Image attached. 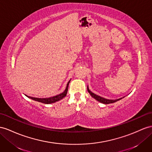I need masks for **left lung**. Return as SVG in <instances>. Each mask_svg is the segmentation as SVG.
<instances>
[{"label": "left lung", "instance_id": "1", "mask_svg": "<svg viewBox=\"0 0 152 152\" xmlns=\"http://www.w3.org/2000/svg\"><path fill=\"white\" fill-rule=\"evenodd\" d=\"M87 91H88V92H89V94H90L91 95V96L92 97V98H94L96 99L97 101H98V102H101V103H104V104H109V103H115V102H118V101L120 100L121 99H122V98H119V99H115V100L107 99L102 98V97H101V96H98V95H96V94H94V93H92L90 90H89L88 87H87Z\"/></svg>", "mask_w": 152, "mask_h": 152}]
</instances>
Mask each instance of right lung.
<instances>
[{"mask_svg": "<svg viewBox=\"0 0 152 152\" xmlns=\"http://www.w3.org/2000/svg\"><path fill=\"white\" fill-rule=\"evenodd\" d=\"M69 82H70V81L68 82V83L67 85V87H66L64 92L61 93L60 94H58L57 96L51 97V98H33V97H31V96H28V98H31V99L34 100V101H37V102H40V103H44V104H49V103H54V102H58V101L61 99L62 98H64V97L66 96V94H67V91H68V88H69Z\"/></svg>", "mask_w": 152, "mask_h": 152, "instance_id": "add662e5", "label": "right lung"}]
</instances>
